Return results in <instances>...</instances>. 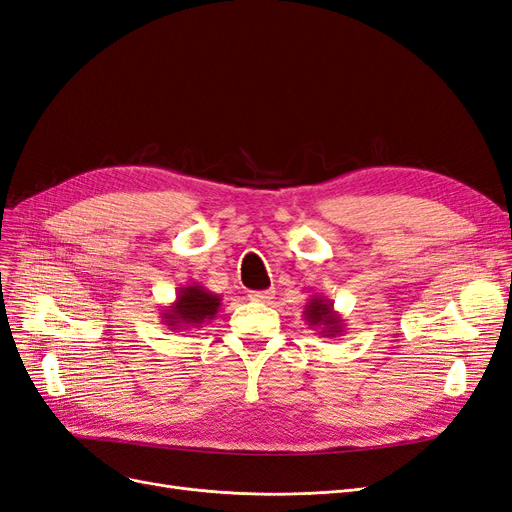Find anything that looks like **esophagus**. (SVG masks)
<instances>
[{
	"label": "esophagus",
	"mask_w": 512,
	"mask_h": 512,
	"mask_svg": "<svg viewBox=\"0 0 512 512\" xmlns=\"http://www.w3.org/2000/svg\"><path fill=\"white\" fill-rule=\"evenodd\" d=\"M273 290H258V292H250L247 294V299L254 301V303H269L273 299Z\"/></svg>",
	"instance_id": "obj_1"
}]
</instances>
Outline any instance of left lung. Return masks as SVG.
Listing matches in <instances>:
<instances>
[{"mask_svg": "<svg viewBox=\"0 0 512 512\" xmlns=\"http://www.w3.org/2000/svg\"><path fill=\"white\" fill-rule=\"evenodd\" d=\"M303 316L309 327L318 331V335L322 337H339L346 329V322L342 320V314L335 312L333 301L327 297H320V294H314V297L307 301Z\"/></svg>", "mask_w": 512, "mask_h": 512, "instance_id": "8db88e82", "label": "left lung"}]
</instances>
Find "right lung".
Listing matches in <instances>:
<instances>
[{
  "label": "right lung",
  "mask_w": 512,
  "mask_h": 512,
  "mask_svg": "<svg viewBox=\"0 0 512 512\" xmlns=\"http://www.w3.org/2000/svg\"><path fill=\"white\" fill-rule=\"evenodd\" d=\"M222 297L200 284H188L179 288L177 299L162 307L160 320L170 331H192L203 322H209L220 312Z\"/></svg>",
  "instance_id": "obj_1"
}]
</instances>
